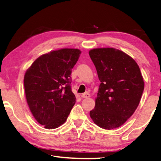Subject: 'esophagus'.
I'll return each mask as SVG.
<instances>
[{
	"mask_svg": "<svg viewBox=\"0 0 161 161\" xmlns=\"http://www.w3.org/2000/svg\"><path fill=\"white\" fill-rule=\"evenodd\" d=\"M90 96H91V95L88 93H84L83 94H81V97L82 98H88V97H90Z\"/></svg>",
	"mask_w": 161,
	"mask_h": 161,
	"instance_id": "esophagus-1",
	"label": "esophagus"
}]
</instances>
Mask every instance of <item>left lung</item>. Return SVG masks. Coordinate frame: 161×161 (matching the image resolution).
Returning <instances> with one entry per match:
<instances>
[{"mask_svg":"<svg viewBox=\"0 0 161 161\" xmlns=\"http://www.w3.org/2000/svg\"><path fill=\"white\" fill-rule=\"evenodd\" d=\"M88 53L101 82L90 116L102 129L118 128L141 101L145 86L141 70L132 57L118 49L95 48Z\"/></svg>","mask_w":161,"mask_h":161,"instance_id":"8db88e82","label":"left lung"}]
</instances>
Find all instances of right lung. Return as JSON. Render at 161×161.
Segmentation results:
<instances>
[{
	"instance_id": "right-lung-1",
	"label": "right lung",
	"mask_w": 161,
	"mask_h": 161,
	"mask_svg": "<svg viewBox=\"0 0 161 161\" xmlns=\"http://www.w3.org/2000/svg\"><path fill=\"white\" fill-rule=\"evenodd\" d=\"M80 54L75 48L51 51L37 58L25 72L27 103L44 128L53 129L63 125L76 102L70 75Z\"/></svg>"
}]
</instances>
